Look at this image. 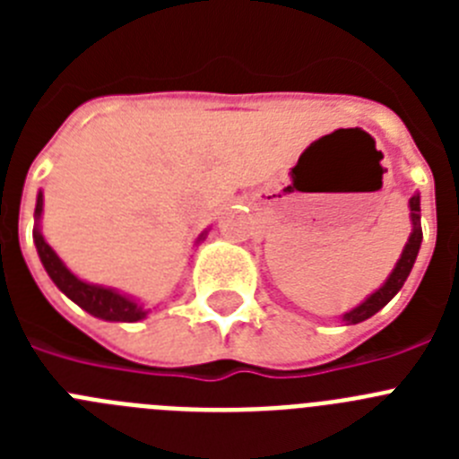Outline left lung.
Here are the masks:
<instances>
[{"label": "left lung", "instance_id": "obj_1", "mask_svg": "<svg viewBox=\"0 0 459 459\" xmlns=\"http://www.w3.org/2000/svg\"><path fill=\"white\" fill-rule=\"evenodd\" d=\"M409 218H411V234H409L407 243H404V250H403V255H400V259H397L395 269L391 271V275L386 278V282H384V285H381L377 291H372L366 301H360L359 306L351 307L350 312H344L342 315L344 324L366 322V319H370L375 312H379L381 307L386 306V303L391 301L397 291L403 290L404 280H407V275L411 273L413 262H416V257H419L420 241H423V230H420V195L419 193L413 195L411 200H409Z\"/></svg>", "mask_w": 459, "mask_h": 459}]
</instances>
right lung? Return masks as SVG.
Here are the masks:
<instances>
[{
  "label": "right lung",
  "instance_id": "1",
  "mask_svg": "<svg viewBox=\"0 0 459 459\" xmlns=\"http://www.w3.org/2000/svg\"><path fill=\"white\" fill-rule=\"evenodd\" d=\"M40 213H43V193L39 190L34 209V246L40 257V264L48 271L52 282L59 287V291H64L73 303H78L89 315L105 319V322H140V319L147 317L149 310L137 299H133V296L121 294L119 290H112V287L93 285V282H87V280L78 278V275L73 273L62 259H59V255L50 248V243L46 241V237L40 232ZM206 234H209V230H204L197 237L195 246L204 241Z\"/></svg>",
  "mask_w": 459,
  "mask_h": 459
}]
</instances>
